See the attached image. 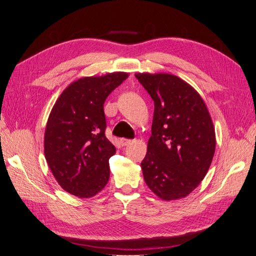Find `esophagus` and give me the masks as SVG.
<instances>
[{"label":"esophagus","mask_w":256,"mask_h":256,"mask_svg":"<svg viewBox=\"0 0 256 256\" xmlns=\"http://www.w3.org/2000/svg\"><path fill=\"white\" fill-rule=\"evenodd\" d=\"M131 142H132V141H131L130 138H122L120 140V143L122 146H127V145H129Z\"/></svg>","instance_id":"obj_1"}]
</instances>
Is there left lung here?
Masks as SVG:
<instances>
[{
    "label": "left lung",
    "mask_w": 256,
    "mask_h": 256,
    "mask_svg": "<svg viewBox=\"0 0 256 256\" xmlns=\"http://www.w3.org/2000/svg\"><path fill=\"white\" fill-rule=\"evenodd\" d=\"M136 76L154 104L152 136L141 164L144 180L162 200L187 196L203 180L214 154V128L206 104L176 76Z\"/></svg>",
    "instance_id": "obj_1"
}]
</instances>
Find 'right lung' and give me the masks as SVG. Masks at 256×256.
Segmentation results:
<instances>
[{"mask_svg": "<svg viewBox=\"0 0 256 256\" xmlns=\"http://www.w3.org/2000/svg\"><path fill=\"white\" fill-rule=\"evenodd\" d=\"M127 78L126 72H113L76 80L50 113L44 157L60 187L76 196H94L109 180V159L116 148L106 136L104 104Z\"/></svg>", "mask_w": 256, "mask_h": 256, "instance_id": "obj_1", "label": "right lung"}]
</instances>
